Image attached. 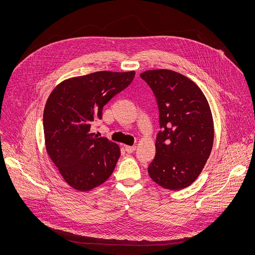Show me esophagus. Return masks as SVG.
Segmentation results:
<instances>
[{
  "mask_svg": "<svg viewBox=\"0 0 255 255\" xmlns=\"http://www.w3.org/2000/svg\"><path fill=\"white\" fill-rule=\"evenodd\" d=\"M135 149H136L135 145H133V146H125V150H126L128 153H132L133 151H135Z\"/></svg>",
  "mask_w": 255,
  "mask_h": 255,
  "instance_id": "esophagus-1",
  "label": "esophagus"
}]
</instances>
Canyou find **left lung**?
Returning a JSON list of instances; mask_svg holds the SVG:
<instances>
[{
	"label": "left lung",
	"instance_id": "obj_1",
	"mask_svg": "<svg viewBox=\"0 0 255 255\" xmlns=\"http://www.w3.org/2000/svg\"><path fill=\"white\" fill-rule=\"evenodd\" d=\"M140 77L152 90L159 111L160 130L149 176L164 189H185L199 176L213 147L208 101L193 81L176 71L147 70Z\"/></svg>",
	"mask_w": 255,
	"mask_h": 255
}]
</instances>
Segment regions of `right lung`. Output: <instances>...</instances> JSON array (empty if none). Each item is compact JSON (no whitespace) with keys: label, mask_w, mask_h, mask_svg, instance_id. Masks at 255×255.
Instances as JSON below:
<instances>
[{"label":"right lung","mask_w":255,"mask_h":255,"mask_svg":"<svg viewBox=\"0 0 255 255\" xmlns=\"http://www.w3.org/2000/svg\"><path fill=\"white\" fill-rule=\"evenodd\" d=\"M135 71H97L60 83L43 113L48 155L66 183L90 191L110 177L120 157L118 145L91 132L103 107L133 81Z\"/></svg>","instance_id":"add662e5"}]
</instances>
